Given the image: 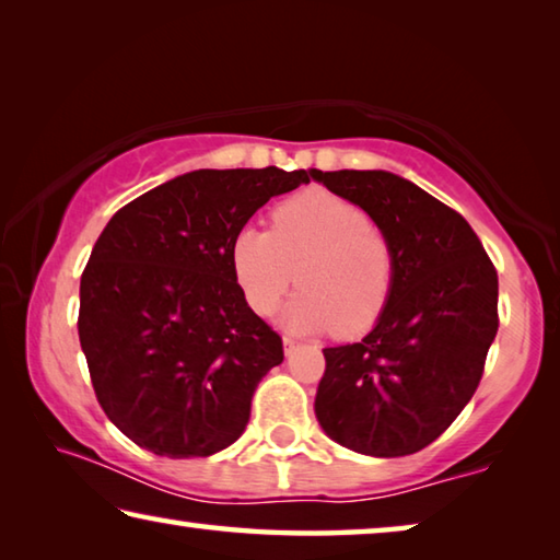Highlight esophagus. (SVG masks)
Segmentation results:
<instances>
[{
    "instance_id": "esophagus-1",
    "label": "esophagus",
    "mask_w": 560,
    "mask_h": 560,
    "mask_svg": "<svg viewBox=\"0 0 560 560\" xmlns=\"http://www.w3.org/2000/svg\"><path fill=\"white\" fill-rule=\"evenodd\" d=\"M296 346H299V343H296V340H293V338H289V336L283 338V353H287V355H291L293 350H296Z\"/></svg>"
}]
</instances>
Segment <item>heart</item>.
<instances>
[{"label": "heart", "mask_w": 560, "mask_h": 560, "mask_svg": "<svg viewBox=\"0 0 560 560\" xmlns=\"http://www.w3.org/2000/svg\"><path fill=\"white\" fill-rule=\"evenodd\" d=\"M230 261L254 314L269 316L299 277L303 289L281 320L296 330L336 328L338 336H360L381 320L397 269L390 240L363 207L324 187L273 207L271 232L242 226Z\"/></svg>", "instance_id": "heart-1"}]
</instances>
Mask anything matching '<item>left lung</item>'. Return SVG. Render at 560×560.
<instances>
[{
	"label": "left lung",
	"mask_w": 560,
	"mask_h": 560,
	"mask_svg": "<svg viewBox=\"0 0 560 560\" xmlns=\"http://www.w3.org/2000/svg\"><path fill=\"white\" fill-rule=\"evenodd\" d=\"M311 177L371 214L395 252V289L360 343L324 348L316 417L330 440L371 457L428 447L457 420L499 328V279L469 222L385 170Z\"/></svg>",
	"instance_id": "1"
}]
</instances>
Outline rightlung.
Instances as JSON below:
<instances>
[{"mask_svg": "<svg viewBox=\"0 0 560 560\" xmlns=\"http://www.w3.org/2000/svg\"><path fill=\"white\" fill-rule=\"evenodd\" d=\"M306 170H195L110 217L81 273L79 338L116 428L160 457H210L242 438L252 395L283 360L246 306L234 234Z\"/></svg>", "mask_w": 560, "mask_h": 560, "instance_id": "obj_1", "label": "right lung"}]
</instances>
